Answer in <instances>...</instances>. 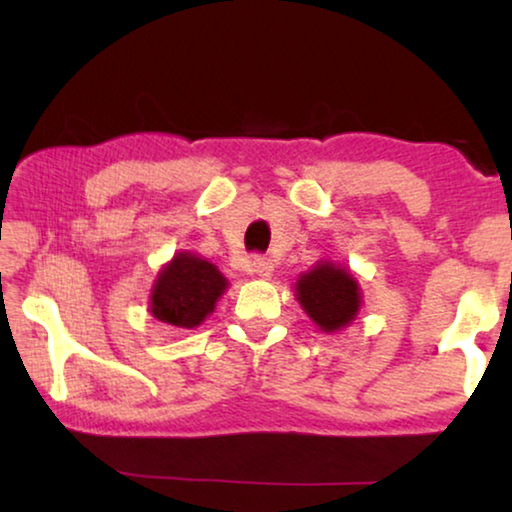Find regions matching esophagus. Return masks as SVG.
I'll return each mask as SVG.
<instances>
[{
	"label": "esophagus",
	"mask_w": 512,
	"mask_h": 512,
	"mask_svg": "<svg viewBox=\"0 0 512 512\" xmlns=\"http://www.w3.org/2000/svg\"><path fill=\"white\" fill-rule=\"evenodd\" d=\"M272 270H275V265H272L270 258L265 256H254L251 258V272L258 277H270Z\"/></svg>",
	"instance_id": "obj_1"
}]
</instances>
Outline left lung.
Listing matches in <instances>:
<instances>
[{"label": "left lung", "mask_w": 512, "mask_h": 512, "mask_svg": "<svg viewBox=\"0 0 512 512\" xmlns=\"http://www.w3.org/2000/svg\"><path fill=\"white\" fill-rule=\"evenodd\" d=\"M296 298L324 333H335L356 319L361 310V289L352 272L321 261L298 277Z\"/></svg>", "instance_id": "1"}]
</instances>
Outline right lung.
I'll use <instances>...</instances> for the list:
<instances>
[{"label": "right lung", "mask_w": 512, "mask_h": 512, "mask_svg": "<svg viewBox=\"0 0 512 512\" xmlns=\"http://www.w3.org/2000/svg\"><path fill=\"white\" fill-rule=\"evenodd\" d=\"M228 279L205 258L181 251L158 272L151 291V314L163 324L195 328L214 312Z\"/></svg>", "instance_id": "right-lung-1"}]
</instances>
